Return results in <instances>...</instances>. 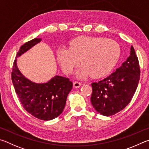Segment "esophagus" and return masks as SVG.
<instances>
[{
	"label": "esophagus",
	"mask_w": 149,
	"mask_h": 149,
	"mask_svg": "<svg viewBox=\"0 0 149 149\" xmlns=\"http://www.w3.org/2000/svg\"><path fill=\"white\" fill-rule=\"evenodd\" d=\"M81 85H82V83L80 82H78V81H75L74 83H73V86L76 88H79Z\"/></svg>",
	"instance_id": "esophagus-1"
}]
</instances>
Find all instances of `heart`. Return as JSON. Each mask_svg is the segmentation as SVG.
<instances>
[{
  "mask_svg": "<svg viewBox=\"0 0 149 149\" xmlns=\"http://www.w3.org/2000/svg\"><path fill=\"white\" fill-rule=\"evenodd\" d=\"M118 43L111 39L81 36L70 42V48H61L57 52L58 61L67 74L72 73L80 61L83 66L78 70L79 77H100L109 73L120 56Z\"/></svg>",
  "mask_w": 149,
  "mask_h": 149,
  "instance_id": "b5f03b06",
  "label": "heart"
}]
</instances>
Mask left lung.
<instances>
[{"label":"left lung","mask_w":149,"mask_h":149,"mask_svg":"<svg viewBox=\"0 0 149 149\" xmlns=\"http://www.w3.org/2000/svg\"><path fill=\"white\" fill-rule=\"evenodd\" d=\"M122 66L108 77L92 84L91 102L98 113L114 115L128 105L136 91L140 79L139 60L134 47Z\"/></svg>","instance_id":"1"}]
</instances>
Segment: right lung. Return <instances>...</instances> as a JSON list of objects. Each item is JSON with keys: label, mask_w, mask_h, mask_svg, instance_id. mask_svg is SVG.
<instances>
[{"label": "right lung", "mask_w": 149, "mask_h": 149, "mask_svg": "<svg viewBox=\"0 0 149 149\" xmlns=\"http://www.w3.org/2000/svg\"><path fill=\"white\" fill-rule=\"evenodd\" d=\"M42 40L35 38L20 47L13 64L12 80L15 93L26 111L35 118L50 120L62 113L67 95L72 88L69 79L55 76L46 83L38 84L25 78L17 67V57Z\"/></svg>", "instance_id": "obj_1"}]
</instances>
